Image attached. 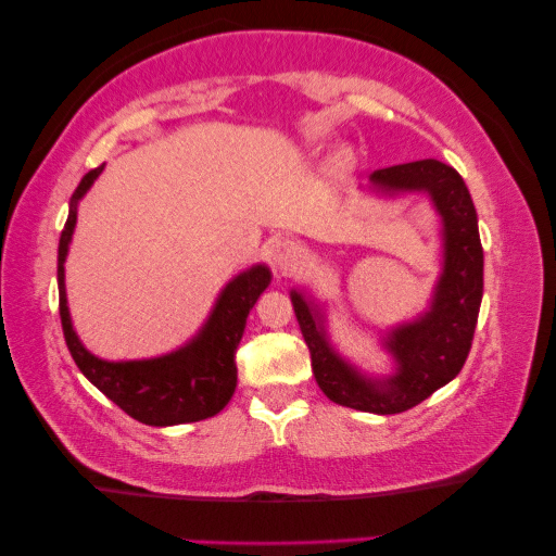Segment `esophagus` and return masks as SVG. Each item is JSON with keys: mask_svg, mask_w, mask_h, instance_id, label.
Wrapping results in <instances>:
<instances>
[{"mask_svg": "<svg viewBox=\"0 0 556 556\" xmlns=\"http://www.w3.org/2000/svg\"><path fill=\"white\" fill-rule=\"evenodd\" d=\"M306 261V248L299 245L295 240H280L273 250V263L280 273H291Z\"/></svg>", "mask_w": 556, "mask_h": 556, "instance_id": "34e87169", "label": "esophagus"}]
</instances>
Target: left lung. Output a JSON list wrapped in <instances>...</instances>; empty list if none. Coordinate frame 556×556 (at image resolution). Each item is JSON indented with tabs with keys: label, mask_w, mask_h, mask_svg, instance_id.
<instances>
[{
	"label": "left lung",
	"mask_w": 556,
	"mask_h": 556,
	"mask_svg": "<svg viewBox=\"0 0 556 556\" xmlns=\"http://www.w3.org/2000/svg\"><path fill=\"white\" fill-rule=\"evenodd\" d=\"M371 181L387 192L425 189L432 194L445 225V270L438 283L435 303L428 316L402 326L390 337V349L400 362L397 375L387 382H371L356 375L326 344L321 321L306 299L293 291L291 301L308 344L314 377L326 397L362 413L397 415L428 400L466 364L483 295V248L473 200L453 166L422 159L379 169L371 174Z\"/></svg>",
	"instance_id": "left-lung-1"
}]
</instances>
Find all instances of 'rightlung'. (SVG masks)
Returning <instances> with one entry per match:
<instances>
[{
	"mask_svg": "<svg viewBox=\"0 0 556 556\" xmlns=\"http://www.w3.org/2000/svg\"><path fill=\"white\" fill-rule=\"evenodd\" d=\"M103 166L90 169L73 192L71 215L60 235L58 248V291H60V321H63L65 344L71 349L75 364L101 390L105 397L143 425H181L200 422L217 415L230 402L238 384V364L235 352L245 331L250 308L255 306L270 283V273L263 265L242 273L219 295L210 321L192 344L169 356L149 362H103L83 349L75 337L65 299V255L71 245L78 200L88 192Z\"/></svg>",
	"mask_w": 556,
	"mask_h": 556,
	"instance_id": "right-lung-1",
	"label": "right lung"
}]
</instances>
